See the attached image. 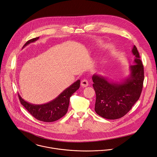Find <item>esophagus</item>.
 <instances>
[{"instance_id":"esophagus-1","label":"esophagus","mask_w":157,"mask_h":157,"mask_svg":"<svg viewBox=\"0 0 157 157\" xmlns=\"http://www.w3.org/2000/svg\"><path fill=\"white\" fill-rule=\"evenodd\" d=\"M81 85L83 87H86V86H87L89 85V82L86 79H83L81 81Z\"/></svg>"}]
</instances>
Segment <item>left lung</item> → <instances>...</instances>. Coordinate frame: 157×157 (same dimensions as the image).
Instances as JSON below:
<instances>
[{
  "label": "left lung",
  "mask_w": 157,
  "mask_h": 157,
  "mask_svg": "<svg viewBox=\"0 0 157 157\" xmlns=\"http://www.w3.org/2000/svg\"><path fill=\"white\" fill-rule=\"evenodd\" d=\"M133 65L130 66V75L121 82L110 81L100 75L92 76L96 93L95 111L100 117L115 120L126 115L140 97L144 80L143 63L134 45Z\"/></svg>",
  "instance_id": "1"
}]
</instances>
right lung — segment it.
Returning <instances> with one entry per match:
<instances>
[{"label": "right lung", "mask_w": 157, "mask_h": 157, "mask_svg": "<svg viewBox=\"0 0 157 157\" xmlns=\"http://www.w3.org/2000/svg\"><path fill=\"white\" fill-rule=\"evenodd\" d=\"M36 37L27 41L23 48L28 44L36 42L39 39ZM80 80H78L71 86L64 90L58 97L53 100L42 105H35L25 101L19 94V98L22 105L25 109L36 119L45 121L52 122L56 121L63 117L68 111L70 98L80 87Z\"/></svg>", "instance_id": "right-lung-1"}]
</instances>
